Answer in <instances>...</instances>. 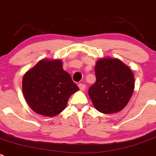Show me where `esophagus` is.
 <instances>
[{
  "label": "esophagus",
  "instance_id": "obj_1",
  "mask_svg": "<svg viewBox=\"0 0 156 156\" xmlns=\"http://www.w3.org/2000/svg\"><path fill=\"white\" fill-rule=\"evenodd\" d=\"M78 87H79L80 90H83H83H85V89H86V85H85V84L81 83H80L78 84Z\"/></svg>",
  "mask_w": 156,
  "mask_h": 156
}]
</instances>
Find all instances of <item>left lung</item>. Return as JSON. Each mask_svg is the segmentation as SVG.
Here are the masks:
<instances>
[{"label": "left lung", "mask_w": 156, "mask_h": 156, "mask_svg": "<svg viewBox=\"0 0 156 156\" xmlns=\"http://www.w3.org/2000/svg\"><path fill=\"white\" fill-rule=\"evenodd\" d=\"M96 83L89 89V96L99 112L111 114L123 109L133 95L134 76L118 59L98 60L95 66Z\"/></svg>", "instance_id": "left-lung-1"}]
</instances>
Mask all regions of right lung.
I'll return each instance as SVG.
<instances>
[{
  "mask_svg": "<svg viewBox=\"0 0 156 156\" xmlns=\"http://www.w3.org/2000/svg\"><path fill=\"white\" fill-rule=\"evenodd\" d=\"M62 66L60 60H42L23 76V95L37 113L58 115L66 108L71 95L79 90Z\"/></svg>",
  "mask_w": 156,
  "mask_h": 156,
  "instance_id": "1",
  "label": "right lung"
}]
</instances>
